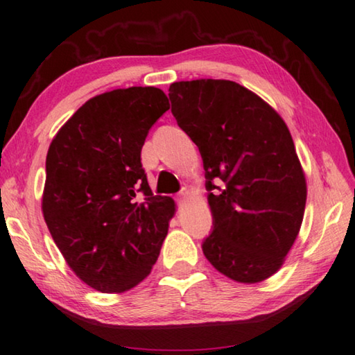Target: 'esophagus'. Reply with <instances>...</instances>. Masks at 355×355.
Wrapping results in <instances>:
<instances>
[{
  "mask_svg": "<svg viewBox=\"0 0 355 355\" xmlns=\"http://www.w3.org/2000/svg\"><path fill=\"white\" fill-rule=\"evenodd\" d=\"M187 196H189V190L184 189L181 193L178 195V202H179V205H182V202H185V200H187Z\"/></svg>",
  "mask_w": 355,
  "mask_h": 355,
  "instance_id": "34e87169",
  "label": "esophagus"
}]
</instances>
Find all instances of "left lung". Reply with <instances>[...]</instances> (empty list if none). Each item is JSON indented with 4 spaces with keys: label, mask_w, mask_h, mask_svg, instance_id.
<instances>
[{
    "label": "left lung",
    "mask_w": 355,
    "mask_h": 355,
    "mask_svg": "<svg viewBox=\"0 0 355 355\" xmlns=\"http://www.w3.org/2000/svg\"><path fill=\"white\" fill-rule=\"evenodd\" d=\"M168 96L206 171L214 230L202 253L231 280H266L283 266L305 212V174L288 125L236 81H176Z\"/></svg>",
    "instance_id": "obj_1"
}]
</instances>
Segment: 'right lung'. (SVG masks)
Wrapping results in <instances>:
<instances>
[{
    "mask_svg": "<svg viewBox=\"0 0 355 355\" xmlns=\"http://www.w3.org/2000/svg\"><path fill=\"white\" fill-rule=\"evenodd\" d=\"M168 108L154 86L103 92L46 153L45 223L75 275L101 293L129 291L150 274L176 212L170 196L153 195L141 165L148 132Z\"/></svg>",
    "mask_w": 355,
    "mask_h": 355,
    "instance_id": "right-lung-1",
    "label": "right lung"
}]
</instances>
